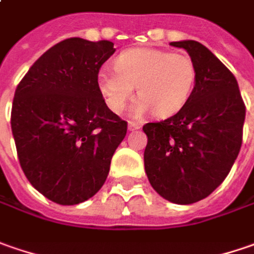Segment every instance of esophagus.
I'll list each match as a JSON object with an SVG mask.
<instances>
[{"label": "esophagus", "mask_w": 254, "mask_h": 254, "mask_svg": "<svg viewBox=\"0 0 254 254\" xmlns=\"http://www.w3.org/2000/svg\"><path fill=\"white\" fill-rule=\"evenodd\" d=\"M127 127H129V130H136V129H139V127H140V125H139L138 122L129 121V122H127Z\"/></svg>", "instance_id": "34e87169"}]
</instances>
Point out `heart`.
<instances>
[{
	"label": "heart",
	"instance_id": "1",
	"mask_svg": "<svg viewBox=\"0 0 254 254\" xmlns=\"http://www.w3.org/2000/svg\"><path fill=\"white\" fill-rule=\"evenodd\" d=\"M196 82V66L186 54L158 48H130L115 60V69L98 73V88L106 105L115 114L124 112L135 95L133 115L152 111L165 118L179 112L188 104Z\"/></svg>",
	"mask_w": 254,
	"mask_h": 254
}]
</instances>
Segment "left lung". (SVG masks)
I'll list each match as a JSON object with an SVG mask.
<instances>
[{"instance_id":"left-lung-1","label":"left lung","mask_w":254,"mask_h":254,"mask_svg":"<svg viewBox=\"0 0 254 254\" xmlns=\"http://www.w3.org/2000/svg\"><path fill=\"white\" fill-rule=\"evenodd\" d=\"M189 52L196 83L188 104L171 118L143 125L145 171L166 200L190 204L226 179L243 140L246 106L236 78L204 45L171 42Z\"/></svg>"}]
</instances>
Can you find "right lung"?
Returning <instances> with one entry per match:
<instances>
[{
    "instance_id": "right-lung-1",
    "label": "right lung",
    "mask_w": 254,
    "mask_h": 254,
    "mask_svg": "<svg viewBox=\"0 0 254 254\" xmlns=\"http://www.w3.org/2000/svg\"><path fill=\"white\" fill-rule=\"evenodd\" d=\"M111 41L68 38L39 57L18 83L11 127L29 183L50 200L78 204L105 183L127 122L98 88V73L114 55Z\"/></svg>"
}]
</instances>
